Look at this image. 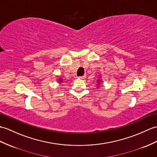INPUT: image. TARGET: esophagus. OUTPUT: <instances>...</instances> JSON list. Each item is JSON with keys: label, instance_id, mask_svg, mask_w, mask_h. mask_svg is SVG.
Masks as SVG:
<instances>
[{"label": "esophagus", "instance_id": "obj_1", "mask_svg": "<svg viewBox=\"0 0 157 157\" xmlns=\"http://www.w3.org/2000/svg\"><path fill=\"white\" fill-rule=\"evenodd\" d=\"M86 78V75H83V76H81V77H79V79H84Z\"/></svg>", "mask_w": 157, "mask_h": 157}]
</instances>
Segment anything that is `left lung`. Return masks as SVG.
Here are the masks:
<instances>
[{
    "mask_svg": "<svg viewBox=\"0 0 157 157\" xmlns=\"http://www.w3.org/2000/svg\"><path fill=\"white\" fill-rule=\"evenodd\" d=\"M99 78H98V79H97V83H96V87L97 88H99V87H100V85H101V82H102V79H101V76L99 75Z\"/></svg>",
    "mask_w": 157,
    "mask_h": 157,
    "instance_id": "obj_1",
    "label": "left lung"
}]
</instances>
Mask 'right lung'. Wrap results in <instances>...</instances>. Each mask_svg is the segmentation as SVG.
<instances>
[{
    "instance_id": "add662e5",
    "label": "right lung",
    "mask_w": 157,
    "mask_h": 157,
    "mask_svg": "<svg viewBox=\"0 0 157 157\" xmlns=\"http://www.w3.org/2000/svg\"><path fill=\"white\" fill-rule=\"evenodd\" d=\"M62 82H63V79L61 78H59V79H58V83H61Z\"/></svg>"
}]
</instances>
